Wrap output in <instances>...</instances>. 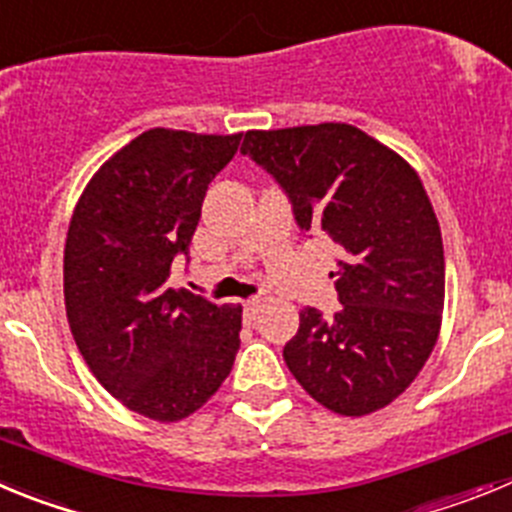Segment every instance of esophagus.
Returning <instances> with one entry per match:
<instances>
[{
    "label": "esophagus",
    "mask_w": 512,
    "mask_h": 512,
    "mask_svg": "<svg viewBox=\"0 0 512 512\" xmlns=\"http://www.w3.org/2000/svg\"><path fill=\"white\" fill-rule=\"evenodd\" d=\"M262 303H265V301H262L260 296L250 298V301L245 303V311H247V316H250V319H255V316H257V311H260V308H262Z\"/></svg>",
    "instance_id": "1"
}]
</instances>
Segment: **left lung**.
Here are the masks:
<instances>
[{
  "instance_id": "obj_1",
  "label": "left lung",
  "mask_w": 512,
  "mask_h": 512,
  "mask_svg": "<svg viewBox=\"0 0 512 512\" xmlns=\"http://www.w3.org/2000/svg\"><path fill=\"white\" fill-rule=\"evenodd\" d=\"M278 181L303 232L339 247L342 308H303L283 357L313 400L367 416L403 393L434 352L444 311L439 219L416 170L352 124L250 130L242 142Z\"/></svg>"
}]
</instances>
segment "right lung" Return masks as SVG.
I'll return each mask as SVG.
<instances>
[{
  "instance_id": "obj_1",
  "label": "right lung",
  "mask_w": 512,
  "mask_h": 512,
  "mask_svg": "<svg viewBox=\"0 0 512 512\" xmlns=\"http://www.w3.org/2000/svg\"><path fill=\"white\" fill-rule=\"evenodd\" d=\"M239 140L142 132L96 170L73 209L63 252L71 334L96 380L153 421L199 411L237 357L242 306L165 280L188 257L209 183Z\"/></svg>"
}]
</instances>
